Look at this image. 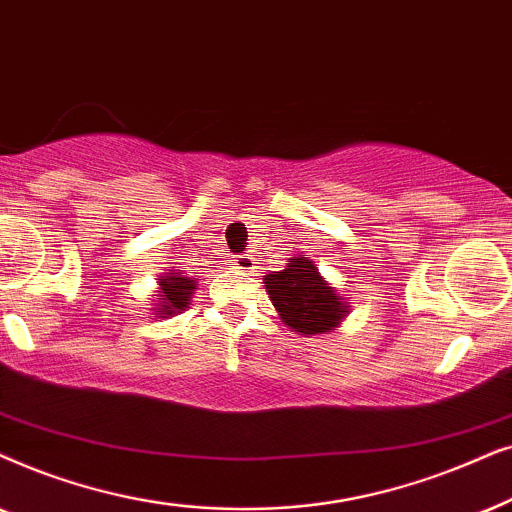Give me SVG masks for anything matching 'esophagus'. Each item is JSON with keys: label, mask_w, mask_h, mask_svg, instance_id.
<instances>
[{"label": "esophagus", "mask_w": 512, "mask_h": 512, "mask_svg": "<svg viewBox=\"0 0 512 512\" xmlns=\"http://www.w3.org/2000/svg\"><path fill=\"white\" fill-rule=\"evenodd\" d=\"M234 267L241 271H252L255 269V262H252L250 257H238V260H234Z\"/></svg>", "instance_id": "esophagus-1"}]
</instances>
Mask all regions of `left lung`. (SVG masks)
<instances>
[{"label":"left lung","mask_w":512,"mask_h":512,"mask_svg":"<svg viewBox=\"0 0 512 512\" xmlns=\"http://www.w3.org/2000/svg\"><path fill=\"white\" fill-rule=\"evenodd\" d=\"M264 288L285 327L302 337L327 335L349 316V297L342 295L318 264L306 255L290 257L283 271L264 276Z\"/></svg>","instance_id":"8db88e82"}]
</instances>
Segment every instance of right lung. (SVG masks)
I'll return each instance as SVG.
<instances>
[{"label":"right lung","mask_w":512,"mask_h":512,"mask_svg":"<svg viewBox=\"0 0 512 512\" xmlns=\"http://www.w3.org/2000/svg\"><path fill=\"white\" fill-rule=\"evenodd\" d=\"M156 283H159V288H156L159 295H154V318H170L189 309L199 278L182 276L180 269L168 267L166 274L156 278Z\"/></svg>","instance_id":"obj_1"}]
</instances>
